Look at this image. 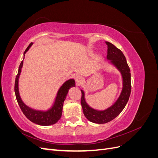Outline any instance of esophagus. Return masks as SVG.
<instances>
[{
	"mask_svg": "<svg viewBox=\"0 0 158 158\" xmlns=\"http://www.w3.org/2000/svg\"><path fill=\"white\" fill-rule=\"evenodd\" d=\"M84 77H82V76H76V77L75 78L76 84H77L78 85L82 84V82H84Z\"/></svg>",
	"mask_w": 158,
	"mask_h": 158,
	"instance_id": "esophagus-1",
	"label": "esophagus"
}]
</instances>
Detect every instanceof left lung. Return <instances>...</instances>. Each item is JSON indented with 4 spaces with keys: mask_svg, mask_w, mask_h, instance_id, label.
I'll return each instance as SVG.
<instances>
[{
    "mask_svg": "<svg viewBox=\"0 0 158 158\" xmlns=\"http://www.w3.org/2000/svg\"><path fill=\"white\" fill-rule=\"evenodd\" d=\"M106 44L108 46L107 60H109V64L114 66L120 73L123 88L116 101L111 106L104 110H98L90 107L85 101L84 91L81 89V105L84 115L89 121L97 124L107 123L117 117L126 106L131 92V70L127 64L125 55L120 49H117L111 43L106 41Z\"/></svg>",
    "mask_w": 158,
    "mask_h": 158,
    "instance_id": "1",
    "label": "left lung"
}]
</instances>
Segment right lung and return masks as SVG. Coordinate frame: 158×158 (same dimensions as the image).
Masks as SVG:
<instances>
[{"label": "right lung", "mask_w": 158, "mask_h": 158, "mask_svg": "<svg viewBox=\"0 0 158 158\" xmlns=\"http://www.w3.org/2000/svg\"><path fill=\"white\" fill-rule=\"evenodd\" d=\"M33 43H31L26 49L25 52H23V59H24L25 54L26 52L30 49V47L33 45ZM23 60L21 62L19 66V69L18 72V74L16 77L15 85H14V92H15L17 102L18 103L23 113L25 116L29 119V120L35 124L41 126H49L54 125L57 123L62 116L63 113V107L64 100L66 99V95L69 92V90L71 87L75 86V80L73 78L66 80V82L61 85L60 88L57 92L56 98L53 104L52 105L51 108H49L47 111L44 110H38L33 109L22 101L20 97V92H19V78L22 72V69L23 66Z\"/></svg>", "instance_id": "1"}]
</instances>
